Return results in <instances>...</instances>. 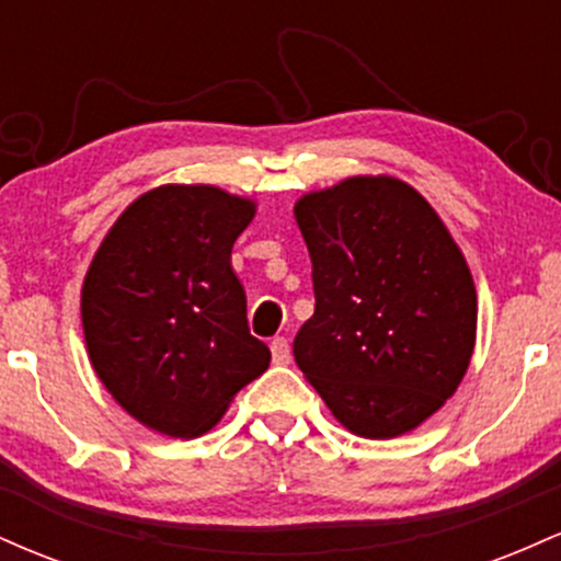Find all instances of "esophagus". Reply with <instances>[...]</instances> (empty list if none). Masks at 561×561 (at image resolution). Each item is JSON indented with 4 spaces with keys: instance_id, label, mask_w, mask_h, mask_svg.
<instances>
[{
    "instance_id": "34e87169",
    "label": "esophagus",
    "mask_w": 561,
    "mask_h": 561,
    "mask_svg": "<svg viewBox=\"0 0 561 561\" xmlns=\"http://www.w3.org/2000/svg\"><path fill=\"white\" fill-rule=\"evenodd\" d=\"M272 358H274V364H279V366L293 362V351H289V343L285 337L272 340Z\"/></svg>"
}]
</instances>
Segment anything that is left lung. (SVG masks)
Returning a JSON list of instances; mask_svg holds the SVG:
<instances>
[{"instance_id": "8db88e82", "label": "left lung", "mask_w": 561, "mask_h": 561, "mask_svg": "<svg viewBox=\"0 0 561 561\" xmlns=\"http://www.w3.org/2000/svg\"><path fill=\"white\" fill-rule=\"evenodd\" d=\"M317 311L293 353L343 427L388 440L467 375L478 293L433 205L392 176H351L295 203Z\"/></svg>"}]
</instances>
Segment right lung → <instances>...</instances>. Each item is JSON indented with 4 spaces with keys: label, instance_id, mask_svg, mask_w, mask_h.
<instances>
[{
    "label": "right lung",
    "instance_id": "right-lung-1",
    "mask_svg": "<svg viewBox=\"0 0 561 561\" xmlns=\"http://www.w3.org/2000/svg\"><path fill=\"white\" fill-rule=\"evenodd\" d=\"M255 203L210 184H163L118 216L81 289L89 362L134 420L208 433L272 351L250 334L231 248Z\"/></svg>",
    "mask_w": 561,
    "mask_h": 561
}]
</instances>
